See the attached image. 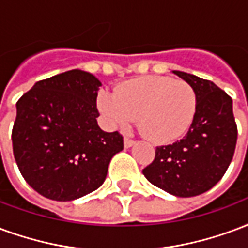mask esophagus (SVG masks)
<instances>
[{"mask_svg": "<svg viewBox=\"0 0 248 248\" xmlns=\"http://www.w3.org/2000/svg\"><path fill=\"white\" fill-rule=\"evenodd\" d=\"M134 140L133 139H130V138H127V137H124V148H130V147H133L134 146Z\"/></svg>", "mask_w": 248, "mask_h": 248, "instance_id": "1", "label": "esophagus"}]
</instances>
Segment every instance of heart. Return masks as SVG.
Wrapping results in <instances>:
<instances>
[{
	"mask_svg": "<svg viewBox=\"0 0 248 248\" xmlns=\"http://www.w3.org/2000/svg\"><path fill=\"white\" fill-rule=\"evenodd\" d=\"M97 105L106 122L126 127L138 115V127L154 142L172 143L184 137L197 111V94L186 81L143 76L101 92Z\"/></svg>",
	"mask_w": 248,
	"mask_h": 248,
	"instance_id": "heart-1",
	"label": "heart"
}]
</instances>
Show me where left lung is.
<instances>
[{
	"label": "left lung",
	"instance_id": "1",
	"mask_svg": "<svg viewBox=\"0 0 248 248\" xmlns=\"http://www.w3.org/2000/svg\"><path fill=\"white\" fill-rule=\"evenodd\" d=\"M172 72L196 92V117L181 140L156 147L143 175L157 188L186 199L208 192L221 180L232 163L238 130L230 96L209 80Z\"/></svg>",
	"mask_w": 248,
	"mask_h": 248
}]
</instances>
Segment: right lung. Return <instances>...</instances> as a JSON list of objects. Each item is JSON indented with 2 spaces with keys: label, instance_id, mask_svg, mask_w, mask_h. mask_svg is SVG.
<instances>
[{
  "label": "right lung",
  "instance_id": "obj_1",
  "mask_svg": "<svg viewBox=\"0 0 248 248\" xmlns=\"http://www.w3.org/2000/svg\"><path fill=\"white\" fill-rule=\"evenodd\" d=\"M101 81L72 69L35 82L16 102L13 152L23 179L55 201H72L100 188L111 157L124 150L118 131L100 129Z\"/></svg>",
  "mask_w": 248,
  "mask_h": 248
}]
</instances>
